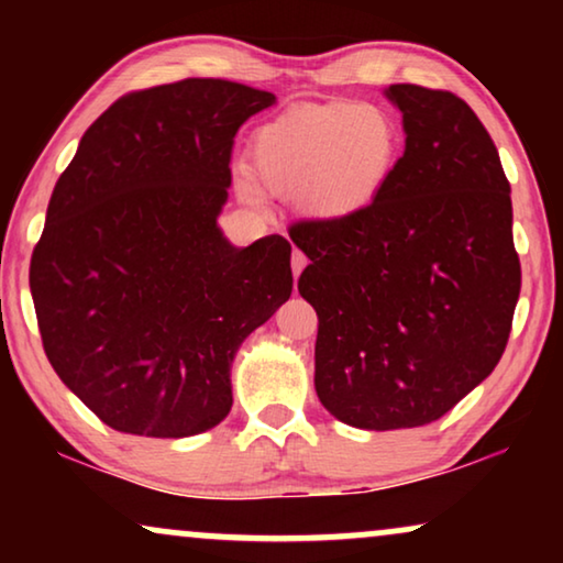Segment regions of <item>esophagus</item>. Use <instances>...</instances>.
Instances as JSON below:
<instances>
[{"label":"esophagus","instance_id":"obj_1","mask_svg":"<svg viewBox=\"0 0 563 563\" xmlns=\"http://www.w3.org/2000/svg\"><path fill=\"white\" fill-rule=\"evenodd\" d=\"M305 266H307V258H305V253L302 251H291V274H295V279H299V274L305 272Z\"/></svg>","mask_w":563,"mask_h":563}]
</instances>
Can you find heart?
<instances>
[{
  "label": "heart",
  "instance_id": "obj_1",
  "mask_svg": "<svg viewBox=\"0 0 563 563\" xmlns=\"http://www.w3.org/2000/svg\"><path fill=\"white\" fill-rule=\"evenodd\" d=\"M399 156L402 130L384 107L302 104L253 133L251 174L272 195L295 197L310 218L345 220L379 199Z\"/></svg>",
  "mask_w": 563,
  "mask_h": 563
}]
</instances>
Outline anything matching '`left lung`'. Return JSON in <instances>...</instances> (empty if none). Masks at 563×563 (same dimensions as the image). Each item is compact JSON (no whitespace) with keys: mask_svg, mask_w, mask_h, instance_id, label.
Instances as JSON below:
<instances>
[{"mask_svg":"<svg viewBox=\"0 0 563 563\" xmlns=\"http://www.w3.org/2000/svg\"><path fill=\"white\" fill-rule=\"evenodd\" d=\"M405 153L345 220H299L297 289L318 312L314 389L345 426H428L495 372L520 297L510 181L464 99L391 84Z\"/></svg>","mask_w":563,"mask_h":563,"instance_id":"8db88e82","label":"left lung"}]
</instances>
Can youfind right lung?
<instances>
[{
    "label": "right lung",
    "instance_id": "right-lung-1",
    "mask_svg": "<svg viewBox=\"0 0 563 563\" xmlns=\"http://www.w3.org/2000/svg\"><path fill=\"white\" fill-rule=\"evenodd\" d=\"M272 91L184 79L120 97L84 133L30 258L43 349L120 433L187 438L233 407L230 364L291 295L282 235L218 228L238 128Z\"/></svg>",
    "mask_w": 563,
    "mask_h": 563
}]
</instances>
